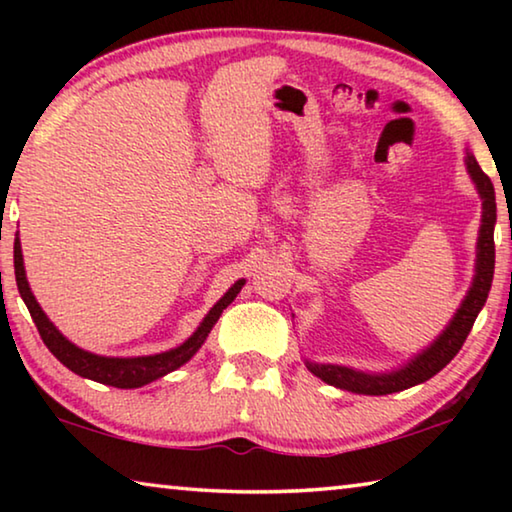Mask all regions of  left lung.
<instances>
[{"instance_id": "left-lung-1", "label": "left lung", "mask_w": 512, "mask_h": 512, "mask_svg": "<svg viewBox=\"0 0 512 512\" xmlns=\"http://www.w3.org/2000/svg\"><path fill=\"white\" fill-rule=\"evenodd\" d=\"M467 171L474 180L476 189L483 198V219H481V235H479V253H476V275L472 282V289L467 291L461 309L456 311L452 323L447 325L443 334L431 343V348L418 354L409 366L402 370L388 372V375H366V372H357L343 366H325V363H309V372H314L329 386L343 388V391L359 393V395H388L397 391H406L415 384L431 379L436 372L443 370L449 361H452L458 350L470 334L476 316H479L481 307L488 300V293L492 287V275H495V223H497V203H495V187H492L490 178L485 176L479 162L474 160L472 153H467Z\"/></svg>"}]
</instances>
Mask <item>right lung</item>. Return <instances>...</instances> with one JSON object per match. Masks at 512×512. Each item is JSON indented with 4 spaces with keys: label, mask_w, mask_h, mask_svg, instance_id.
Segmentation results:
<instances>
[{
    "label": "right lung",
    "mask_w": 512,
    "mask_h": 512,
    "mask_svg": "<svg viewBox=\"0 0 512 512\" xmlns=\"http://www.w3.org/2000/svg\"><path fill=\"white\" fill-rule=\"evenodd\" d=\"M15 282H17V291L27 305L29 314L36 323L38 332L42 336V341L49 348V352L54 357L67 366L76 375H81L85 379L99 381V384H108L115 388H140L144 384H149L153 379H160L167 372L176 370L187 363L189 359L194 357L201 348L203 341L210 334V329L214 327L216 320H219L221 311L230 305L232 300L237 298V293L244 287V280L235 282L230 287V291L216 302V305L210 309V314L205 316V320L201 323V327L189 336V339L178 345L176 350L162 352V354H153V357H135V359H117V357H99V354L85 352L81 348H76L74 343H69L63 334L58 332L54 327V323H49V318L45 316V311L40 309V305L33 298V293L29 289L27 275H24V262H22V248H20V239L15 241Z\"/></svg>",
    "instance_id": "obj_1"
}]
</instances>
